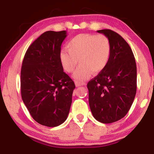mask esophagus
I'll return each mask as SVG.
<instances>
[{
	"label": "esophagus",
	"mask_w": 154,
	"mask_h": 154,
	"mask_svg": "<svg viewBox=\"0 0 154 154\" xmlns=\"http://www.w3.org/2000/svg\"><path fill=\"white\" fill-rule=\"evenodd\" d=\"M75 85L76 87H79V86H84L86 85V83L85 82H82V81H75Z\"/></svg>",
	"instance_id": "esophagus-1"
}]
</instances>
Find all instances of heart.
<instances>
[{"instance_id":"heart-1","label":"heart","mask_w":154,"mask_h":154,"mask_svg":"<svg viewBox=\"0 0 154 154\" xmlns=\"http://www.w3.org/2000/svg\"><path fill=\"white\" fill-rule=\"evenodd\" d=\"M67 48L60 51V63L65 71L71 73L79 62L74 74L77 80L87 79L91 72L96 75L103 71L109 63L112 51L107 36L92 34L75 36L67 43Z\"/></svg>"}]
</instances>
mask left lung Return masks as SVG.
<instances>
[{
    "mask_svg": "<svg viewBox=\"0 0 154 154\" xmlns=\"http://www.w3.org/2000/svg\"><path fill=\"white\" fill-rule=\"evenodd\" d=\"M109 38L111 55L103 71L87 84L89 103L94 118L112 123L130 110L137 91V65L132 49L118 33L98 30Z\"/></svg>",
    "mask_w": 154,
    "mask_h": 154,
    "instance_id": "obj_1",
    "label": "left lung"
}]
</instances>
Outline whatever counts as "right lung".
<instances>
[{
	"mask_svg": "<svg viewBox=\"0 0 154 154\" xmlns=\"http://www.w3.org/2000/svg\"><path fill=\"white\" fill-rule=\"evenodd\" d=\"M66 36V31L44 32L30 45L22 61V101L33 119L49 128L66 120L75 88L60 60Z\"/></svg>",
	"mask_w": 154,
	"mask_h": 154,
	"instance_id": "obj_1",
	"label": "right lung"
}]
</instances>
